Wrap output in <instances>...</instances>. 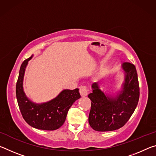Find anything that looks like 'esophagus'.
Here are the masks:
<instances>
[{
	"label": "esophagus",
	"instance_id": "1",
	"mask_svg": "<svg viewBox=\"0 0 156 156\" xmlns=\"http://www.w3.org/2000/svg\"><path fill=\"white\" fill-rule=\"evenodd\" d=\"M87 92H88V89L87 86L85 85H81L80 87V94L81 95L82 97H84L87 95Z\"/></svg>",
	"mask_w": 156,
	"mask_h": 156
}]
</instances>
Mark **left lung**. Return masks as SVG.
<instances>
[{"mask_svg":"<svg viewBox=\"0 0 156 156\" xmlns=\"http://www.w3.org/2000/svg\"><path fill=\"white\" fill-rule=\"evenodd\" d=\"M122 68L126 73L125 83L116 98L105 96L97 83L91 85L93 91L88 95L91 102L89 123L95 131H110L122 127L138 103L140 87L135 65L124 62Z\"/></svg>","mask_w":156,"mask_h":156,"instance_id":"left-lung-1","label":"left lung"}]
</instances>
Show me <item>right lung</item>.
Here are the masks:
<instances>
[{"label": "right lung", "instance_id": "add662e5", "mask_svg": "<svg viewBox=\"0 0 156 156\" xmlns=\"http://www.w3.org/2000/svg\"><path fill=\"white\" fill-rule=\"evenodd\" d=\"M31 58V56L25 60L20 68L16 85L18 107L23 118L32 127L42 130H56L64 124L69 108L76 100L80 98L79 89H65L56 98L48 102L41 105L33 103L26 97L23 89L25 67Z\"/></svg>", "mask_w": 156, "mask_h": 156}]
</instances>
